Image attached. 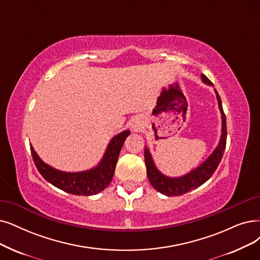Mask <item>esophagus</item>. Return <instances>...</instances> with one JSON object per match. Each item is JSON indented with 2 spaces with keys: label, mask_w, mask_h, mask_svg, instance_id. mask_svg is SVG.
I'll use <instances>...</instances> for the list:
<instances>
[{
  "label": "esophagus",
  "mask_w": 260,
  "mask_h": 260,
  "mask_svg": "<svg viewBox=\"0 0 260 260\" xmlns=\"http://www.w3.org/2000/svg\"><path fill=\"white\" fill-rule=\"evenodd\" d=\"M137 128V126H134V129H136Z\"/></svg>",
  "instance_id": "34e87169"
}]
</instances>
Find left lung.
I'll return each instance as SVG.
<instances>
[{
  "label": "left lung",
  "mask_w": 260,
  "mask_h": 260,
  "mask_svg": "<svg viewBox=\"0 0 260 260\" xmlns=\"http://www.w3.org/2000/svg\"><path fill=\"white\" fill-rule=\"evenodd\" d=\"M202 80L205 84L213 86L212 82L205 75H202ZM214 91L216 94V99H217V103H219V109L222 116V134H221L219 145H217L214 151L209 155V158L205 162H203L200 166H197L196 169H194L190 173L181 176V177H175V178L168 177V176L163 175L161 172L158 171L157 168H155L148 148L145 147L144 155H145V164H146V169H147V177L151 185L158 192L166 196L183 195L196 188H199L200 185L205 183L211 177L213 173L215 172V170L217 169V166H219L226 147L227 129H226V116L223 111L221 98L215 89Z\"/></svg>",
  "instance_id": "1"
}]
</instances>
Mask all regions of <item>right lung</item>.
<instances>
[{
    "instance_id": "right-lung-1",
    "label": "right lung",
    "mask_w": 260,
    "mask_h": 260,
    "mask_svg": "<svg viewBox=\"0 0 260 260\" xmlns=\"http://www.w3.org/2000/svg\"><path fill=\"white\" fill-rule=\"evenodd\" d=\"M129 134V130H124L114 137L109 143L100 163L96 168L84 172L68 173L52 168L39 158L32 145L30 153L38 172L48 182L70 194L89 196L100 193L111 183L119 152Z\"/></svg>"
}]
</instances>
